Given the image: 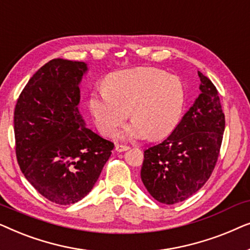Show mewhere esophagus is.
<instances>
[{
	"label": "esophagus",
	"mask_w": 250,
	"mask_h": 250,
	"mask_svg": "<svg viewBox=\"0 0 250 250\" xmlns=\"http://www.w3.org/2000/svg\"><path fill=\"white\" fill-rule=\"evenodd\" d=\"M115 149H116V151L123 152V151H126V150H128L129 148H128L127 146H125V145H119V143H117V145L115 146Z\"/></svg>",
	"instance_id": "1"
}]
</instances>
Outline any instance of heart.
<instances>
[{"label": "heart", "mask_w": 250, "mask_h": 250, "mask_svg": "<svg viewBox=\"0 0 250 250\" xmlns=\"http://www.w3.org/2000/svg\"><path fill=\"white\" fill-rule=\"evenodd\" d=\"M184 104L182 81L152 67L112 73L104 88L94 90L88 98L92 117L104 135L114 134L131 111L134 122L118 133L124 140L166 138L179 125Z\"/></svg>", "instance_id": "b5f03b06"}]
</instances>
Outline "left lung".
<instances>
[{"label":"left lung","instance_id":"left-lung-1","mask_svg":"<svg viewBox=\"0 0 250 250\" xmlns=\"http://www.w3.org/2000/svg\"><path fill=\"white\" fill-rule=\"evenodd\" d=\"M201 93L168 138L145 151L142 182L157 201L181 203L204 187L215 168L225 128L218 91L200 71Z\"/></svg>","mask_w":250,"mask_h":250}]
</instances>
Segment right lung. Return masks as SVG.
Instances as JSON below:
<instances>
[{"instance_id":"right-lung-1","label":"right lung","mask_w":250,"mask_h":250,"mask_svg":"<svg viewBox=\"0 0 250 250\" xmlns=\"http://www.w3.org/2000/svg\"><path fill=\"white\" fill-rule=\"evenodd\" d=\"M86 69L81 61H49L28 81L15 108L20 169L43 197L59 205L90 192L114 149L85 127L78 112V84Z\"/></svg>"}]
</instances>
